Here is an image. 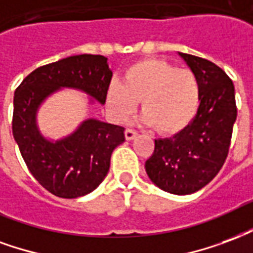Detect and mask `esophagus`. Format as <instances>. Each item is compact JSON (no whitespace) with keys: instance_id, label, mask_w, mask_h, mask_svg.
<instances>
[{"instance_id":"obj_1","label":"esophagus","mask_w":253,"mask_h":253,"mask_svg":"<svg viewBox=\"0 0 253 253\" xmlns=\"http://www.w3.org/2000/svg\"><path fill=\"white\" fill-rule=\"evenodd\" d=\"M136 136H137V132H136L134 129H130V128L125 129V139L126 140L134 139Z\"/></svg>"}]
</instances>
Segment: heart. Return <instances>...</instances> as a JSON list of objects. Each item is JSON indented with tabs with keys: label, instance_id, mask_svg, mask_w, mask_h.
<instances>
[{
	"label": "heart",
	"instance_id": "obj_1",
	"mask_svg": "<svg viewBox=\"0 0 253 253\" xmlns=\"http://www.w3.org/2000/svg\"><path fill=\"white\" fill-rule=\"evenodd\" d=\"M141 101L144 121L162 134H174L194 119L200 105V84L193 71L163 59H143L124 73V84L113 81L106 91L110 116L123 121Z\"/></svg>",
	"mask_w": 253,
	"mask_h": 253
}]
</instances>
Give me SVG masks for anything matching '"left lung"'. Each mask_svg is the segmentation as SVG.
<instances>
[{
    "label": "left lung",
    "instance_id": "left-lung-1",
    "mask_svg": "<svg viewBox=\"0 0 253 253\" xmlns=\"http://www.w3.org/2000/svg\"><path fill=\"white\" fill-rule=\"evenodd\" d=\"M200 84V106L185 129L169 139L155 140L145 171L167 193H195L218 174L229 152L237 117L235 86L210 60L179 52Z\"/></svg>",
    "mask_w": 253,
    "mask_h": 253
}]
</instances>
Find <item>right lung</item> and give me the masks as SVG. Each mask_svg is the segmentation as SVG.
Segmentation results:
<instances>
[{
    "label": "right lung",
    "mask_w": 253,
    "mask_h": 253,
    "mask_svg": "<svg viewBox=\"0 0 253 253\" xmlns=\"http://www.w3.org/2000/svg\"><path fill=\"white\" fill-rule=\"evenodd\" d=\"M112 75L105 56L84 53L38 67L16 88L13 137L29 172L51 194L77 198L97 189L108 174L112 152L125 141V128L90 119L52 143L36 126L39 105L60 87L79 88L105 104Z\"/></svg>",
    "instance_id": "right-lung-1"
}]
</instances>
